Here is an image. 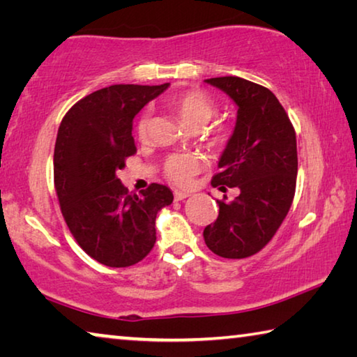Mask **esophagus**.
<instances>
[{"label":"esophagus","instance_id":"obj_1","mask_svg":"<svg viewBox=\"0 0 357 357\" xmlns=\"http://www.w3.org/2000/svg\"><path fill=\"white\" fill-rule=\"evenodd\" d=\"M187 197H190L187 192H174V200L176 202H183Z\"/></svg>","mask_w":357,"mask_h":357}]
</instances>
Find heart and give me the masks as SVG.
I'll list each match as a JSON object with an SVG mask.
<instances>
[{
  "label": "heart",
  "instance_id": "obj_1",
  "mask_svg": "<svg viewBox=\"0 0 357 357\" xmlns=\"http://www.w3.org/2000/svg\"><path fill=\"white\" fill-rule=\"evenodd\" d=\"M167 105L178 114L179 119L193 130L203 129L211 119L215 116V104L206 93L203 91H183L172 94L165 99ZM149 113L140 114L135 124V134L138 138H144L148 134ZM228 140V132L225 129L217 130L214 137L215 144H223ZM202 159L195 154L178 153L167 157L164 164L165 176L176 185L190 184L192 178L200 172Z\"/></svg>",
  "mask_w": 357,
  "mask_h": 357
}]
</instances>
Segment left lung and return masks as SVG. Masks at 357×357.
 <instances>
[{
  "label": "left lung",
  "mask_w": 357,
  "mask_h": 357,
  "mask_svg": "<svg viewBox=\"0 0 357 357\" xmlns=\"http://www.w3.org/2000/svg\"><path fill=\"white\" fill-rule=\"evenodd\" d=\"M238 107L236 126L219 159L213 187H236L233 202L217 200L219 217L203 231L204 243L222 258H247L269 243L291 208L298 149L296 132L279 99L241 77L204 80Z\"/></svg>",
  "instance_id": "obj_1"
}]
</instances>
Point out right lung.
<instances>
[{"instance_id": "add662e5", "label": "right lung", "mask_w": 357, "mask_h": 357, "mask_svg": "<svg viewBox=\"0 0 357 357\" xmlns=\"http://www.w3.org/2000/svg\"><path fill=\"white\" fill-rule=\"evenodd\" d=\"M168 88L112 84L66 113L58 129L53 173L66 223L78 245L100 264L128 268L155 243V217L173 203L167 185L130 195L116 173L137 153L135 114Z\"/></svg>"}]
</instances>
